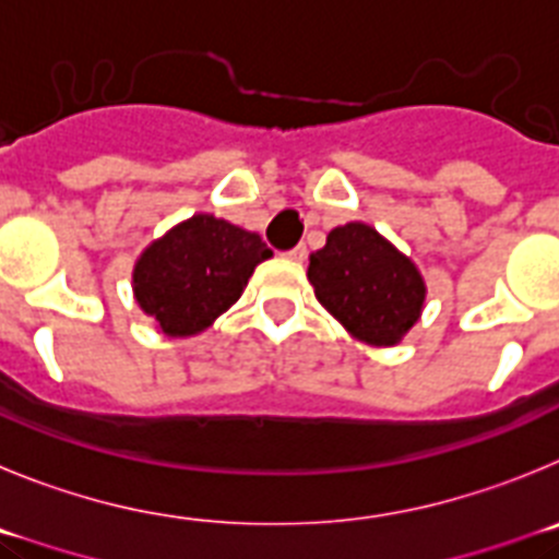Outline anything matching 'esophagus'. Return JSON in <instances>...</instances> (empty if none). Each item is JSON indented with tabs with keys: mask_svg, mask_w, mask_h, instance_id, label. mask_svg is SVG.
<instances>
[{
	"mask_svg": "<svg viewBox=\"0 0 559 559\" xmlns=\"http://www.w3.org/2000/svg\"><path fill=\"white\" fill-rule=\"evenodd\" d=\"M286 259H292V261H304V259H306V248H304V245H298V248L286 250Z\"/></svg>",
	"mask_w": 559,
	"mask_h": 559,
	"instance_id": "esophagus-1",
	"label": "esophagus"
}]
</instances>
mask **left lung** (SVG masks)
<instances>
[{
	"label": "left lung",
	"mask_w": 559,
	"mask_h": 559,
	"mask_svg": "<svg viewBox=\"0 0 559 559\" xmlns=\"http://www.w3.org/2000/svg\"><path fill=\"white\" fill-rule=\"evenodd\" d=\"M309 281L317 300L370 345H395L426 298L415 264L361 223L331 230L325 248L311 255Z\"/></svg>",
	"instance_id": "left-lung-1"
}]
</instances>
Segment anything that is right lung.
Listing matches in <instances>:
<instances>
[{
	"instance_id": "obj_1",
	"label": "right lung",
	"mask_w": 559,
	"mask_h": 559,
	"mask_svg": "<svg viewBox=\"0 0 559 559\" xmlns=\"http://www.w3.org/2000/svg\"><path fill=\"white\" fill-rule=\"evenodd\" d=\"M270 255L259 234L198 214L144 250L133 273L135 300L164 334H198L239 300Z\"/></svg>"
}]
</instances>
